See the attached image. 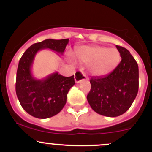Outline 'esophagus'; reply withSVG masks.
<instances>
[{"label":"esophagus","instance_id":"obj_1","mask_svg":"<svg viewBox=\"0 0 152 152\" xmlns=\"http://www.w3.org/2000/svg\"><path fill=\"white\" fill-rule=\"evenodd\" d=\"M74 79H75V82L76 83H79L80 82H82V80H85L87 79V76L84 72L82 71H77L75 73V76H74Z\"/></svg>","mask_w":152,"mask_h":152}]
</instances>
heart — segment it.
I'll use <instances>...</instances> for the list:
<instances>
[{
    "mask_svg": "<svg viewBox=\"0 0 152 152\" xmlns=\"http://www.w3.org/2000/svg\"><path fill=\"white\" fill-rule=\"evenodd\" d=\"M78 61L85 65H90L92 75L102 76L109 74L117 67L121 61V54L115 48L83 46L75 53Z\"/></svg>",
    "mask_w": 152,
    "mask_h": 152,
    "instance_id": "b5f03b06",
    "label": "heart"
}]
</instances>
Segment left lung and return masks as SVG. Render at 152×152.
<instances>
[{"label":"left lung","mask_w":152,"mask_h":152,"mask_svg":"<svg viewBox=\"0 0 152 152\" xmlns=\"http://www.w3.org/2000/svg\"><path fill=\"white\" fill-rule=\"evenodd\" d=\"M121 61L108 75L90 79L91 89L87 102L96 113L117 117L124 114L132 104L139 86L137 62L125 48L116 45Z\"/></svg>","instance_id":"1"}]
</instances>
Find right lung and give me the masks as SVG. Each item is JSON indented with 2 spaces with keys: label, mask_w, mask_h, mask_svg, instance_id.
<instances>
[{
  "label": "right lung",
  "mask_w": 152,
  "mask_h": 152,
  "mask_svg": "<svg viewBox=\"0 0 152 152\" xmlns=\"http://www.w3.org/2000/svg\"><path fill=\"white\" fill-rule=\"evenodd\" d=\"M69 39H47L33 44L24 52L17 70L15 90L20 105L31 115L45 119L56 115L66 104L67 94L74 85V76L65 77L57 72L42 79L31 73L35 55L42 49L63 54Z\"/></svg>",
  "instance_id": "1"
}]
</instances>
